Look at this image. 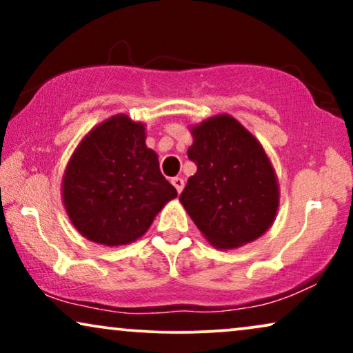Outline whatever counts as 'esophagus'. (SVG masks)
Here are the masks:
<instances>
[{
  "label": "esophagus",
  "instance_id": "esophagus-1",
  "mask_svg": "<svg viewBox=\"0 0 353 353\" xmlns=\"http://www.w3.org/2000/svg\"><path fill=\"white\" fill-rule=\"evenodd\" d=\"M170 181H172V185L175 186V190L178 192H181L183 188H185V180H183V178H180V176H173Z\"/></svg>",
  "mask_w": 353,
  "mask_h": 353
}]
</instances>
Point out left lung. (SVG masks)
<instances>
[{
  "mask_svg": "<svg viewBox=\"0 0 353 353\" xmlns=\"http://www.w3.org/2000/svg\"><path fill=\"white\" fill-rule=\"evenodd\" d=\"M188 157L197 165L180 201L204 238L236 249L267 231L279 207L276 173L262 144L228 114L191 127Z\"/></svg>",
  "mask_w": 353,
  "mask_h": 353,
  "instance_id": "1",
  "label": "left lung"
}]
</instances>
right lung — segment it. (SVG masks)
Instances as JSON below:
<instances>
[{"instance_id":"right-lung-1","label":"right lung","mask_w":353,"mask_h":353,"mask_svg":"<svg viewBox=\"0 0 353 353\" xmlns=\"http://www.w3.org/2000/svg\"><path fill=\"white\" fill-rule=\"evenodd\" d=\"M176 190L146 146V128L114 115L81 139L62 178V201L77 231L104 245H123L146 233Z\"/></svg>"}]
</instances>
